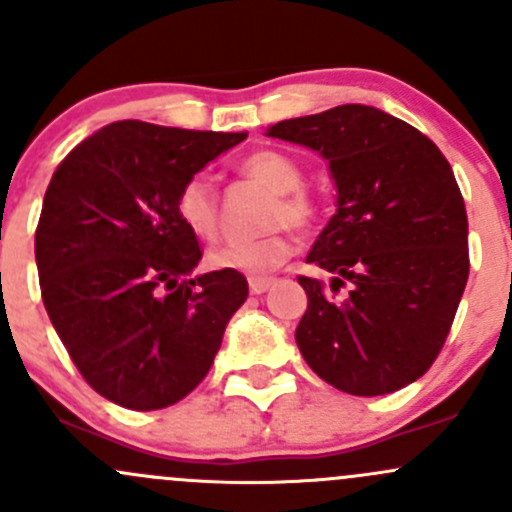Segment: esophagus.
Here are the masks:
<instances>
[{
    "instance_id": "1",
    "label": "esophagus",
    "mask_w": 512,
    "mask_h": 512,
    "mask_svg": "<svg viewBox=\"0 0 512 512\" xmlns=\"http://www.w3.org/2000/svg\"><path fill=\"white\" fill-rule=\"evenodd\" d=\"M272 284H274V277H250V292L265 294Z\"/></svg>"
}]
</instances>
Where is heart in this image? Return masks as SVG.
I'll list each match as a JSON object with an SVG mask.
<instances>
[{
	"label": "heart",
	"mask_w": 512,
	"mask_h": 512,
	"mask_svg": "<svg viewBox=\"0 0 512 512\" xmlns=\"http://www.w3.org/2000/svg\"><path fill=\"white\" fill-rule=\"evenodd\" d=\"M240 171L247 179L257 181L274 193L267 223H287L294 228H304L314 218V198L304 191V169L289 154L260 149L242 159ZM176 215L196 238H213L218 228V198L208 176L193 174L181 184L176 193ZM294 252V238L287 228H277L272 233L255 240H228L208 250L206 265L211 270L265 274L289 260Z\"/></svg>",
	"instance_id": "heart-1"
}]
</instances>
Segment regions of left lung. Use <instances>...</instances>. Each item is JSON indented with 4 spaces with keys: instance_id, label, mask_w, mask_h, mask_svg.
<instances>
[{
    "instance_id": "obj_1",
    "label": "left lung",
    "mask_w": 512,
    "mask_h": 512,
    "mask_svg": "<svg viewBox=\"0 0 512 512\" xmlns=\"http://www.w3.org/2000/svg\"><path fill=\"white\" fill-rule=\"evenodd\" d=\"M267 137L319 152L336 186V213L306 255L331 284L299 277L309 299L294 333L301 355L348 395L414 383L444 346L469 279V220L449 161L370 105L282 120Z\"/></svg>"
}]
</instances>
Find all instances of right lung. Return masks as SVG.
Here are the masks:
<instances>
[{"mask_svg":"<svg viewBox=\"0 0 512 512\" xmlns=\"http://www.w3.org/2000/svg\"><path fill=\"white\" fill-rule=\"evenodd\" d=\"M245 137L122 120L58 164L36 228L41 297L75 368L105 400L161 410L211 370L247 279L193 274L201 247L176 215V193Z\"/></svg>","mask_w":512,"mask_h":512,"instance_id":"add662e5","label":"right lung"}]
</instances>
